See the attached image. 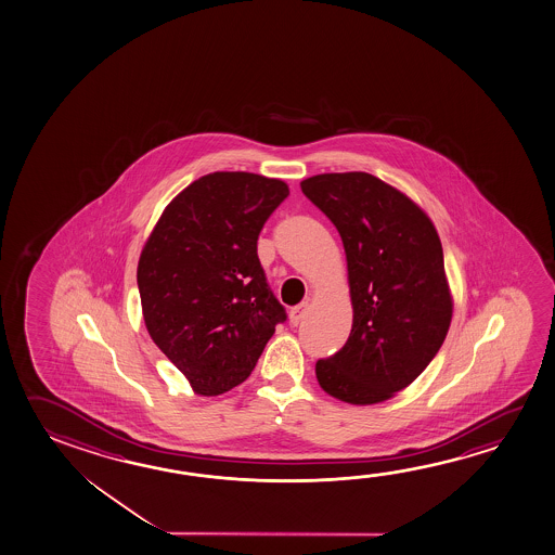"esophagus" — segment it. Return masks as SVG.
<instances>
[{"instance_id":"1","label":"esophagus","mask_w":555,"mask_h":555,"mask_svg":"<svg viewBox=\"0 0 555 555\" xmlns=\"http://www.w3.org/2000/svg\"><path fill=\"white\" fill-rule=\"evenodd\" d=\"M307 314H309V302H301V305L293 307L292 312H289L293 326H299L302 320L307 319Z\"/></svg>"}]
</instances>
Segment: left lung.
I'll return each mask as SVG.
<instances>
[{"instance_id": "8db88e82", "label": "left lung", "mask_w": 555, "mask_h": 555, "mask_svg": "<svg viewBox=\"0 0 555 555\" xmlns=\"http://www.w3.org/2000/svg\"><path fill=\"white\" fill-rule=\"evenodd\" d=\"M301 190L338 229L353 307L346 346L317 363L320 388L348 404L385 402L422 375L451 326L441 238L412 197L369 172H324Z\"/></svg>"}]
</instances>
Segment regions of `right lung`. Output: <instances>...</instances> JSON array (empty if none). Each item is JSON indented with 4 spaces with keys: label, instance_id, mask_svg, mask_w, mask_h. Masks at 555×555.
<instances>
[{
    "label": "right lung",
    "instance_id": "right-lung-1",
    "mask_svg": "<svg viewBox=\"0 0 555 555\" xmlns=\"http://www.w3.org/2000/svg\"><path fill=\"white\" fill-rule=\"evenodd\" d=\"M287 196L280 179L209 172L170 199L141 248L145 328L196 395H223L245 383L285 320L256 241Z\"/></svg>",
    "mask_w": 555,
    "mask_h": 555
}]
</instances>
